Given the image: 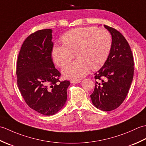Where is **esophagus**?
Listing matches in <instances>:
<instances>
[{
  "label": "esophagus",
  "mask_w": 146,
  "mask_h": 146,
  "mask_svg": "<svg viewBox=\"0 0 146 146\" xmlns=\"http://www.w3.org/2000/svg\"><path fill=\"white\" fill-rule=\"evenodd\" d=\"M81 82V80H73L71 81V83H79Z\"/></svg>",
  "instance_id": "34e87169"
}]
</instances>
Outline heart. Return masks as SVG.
Wrapping results in <instances>:
<instances>
[{
  "mask_svg": "<svg viewBox=\"0 0 146 146\" xmlns=\"http://www.w3.org/2000/svg\"><path fill=\"white\" fill-rule=\"evenodd\" d=\"M62 39L63 43H57L52 48V57L54 63L61 67L76 53L78 60L66 64L62 69L63 75L71 79L83 78L90 68H100L107 60L112 44L110 33L95 27L71 29Z\"/></svg>",
  "mask_w": 146,
  "mask_h": 146,
  "instance_id": "heart-1",
  "label": "heart"
}]
</instances>
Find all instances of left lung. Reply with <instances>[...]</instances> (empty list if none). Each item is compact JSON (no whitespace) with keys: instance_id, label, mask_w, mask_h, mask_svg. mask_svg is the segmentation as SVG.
<instances>
[{"instance_id":"obj_1","label":"left lung","mask_w":146,"mask_h":146,"mask_svg":"<svg viewBox=\"0 0 146 146\" xmlns=\"http://www.w3.org/2000/svg\"><path fill=\"white\" fill-rule=\"evenodd\" d=\"M111 35L112 44L107 60L95 74V89L90 95L98 109L111 111L119 107L128 94L134 76V59L128 42L113 27L104 25Z\"/></svg>"}]
</instances>
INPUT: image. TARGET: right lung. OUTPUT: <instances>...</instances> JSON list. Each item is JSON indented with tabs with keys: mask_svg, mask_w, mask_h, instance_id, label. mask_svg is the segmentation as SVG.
Here are the masks:
<instances>
[{
	"mask_svg": "<svg viewBox=\"0 0 146 146\" xmlns=\"http://www.w3.org/2000/svg\"><path fill=\"white\" fill-rule=\"evenodd\" d=\"M52 29L39 30L24 41L19 53L16 75L27 105L43 115H52L66 103L70 82H61L52 61Z\"/></svg>",
	"mask_w": 146,
	"mask_h": 146,
	"instance_id": "1",
	"label": "right lung"
}]
</instances>
